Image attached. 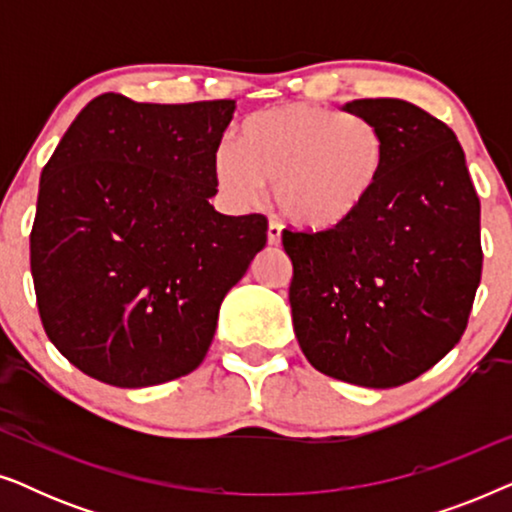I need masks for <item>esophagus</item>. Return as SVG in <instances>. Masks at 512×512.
I'll return each instance as SVG.
<instances>
[{
  "label": "esophagus",
  "instance_id": "obj_1",
  "mask_svg": "<svg viewBox=\"0 0 512 512\" xmlns=\"http://www.w3.org/2000/svg\"><path fill=\"white\" fill-rule=\"evenodd\" d=\"M268 242L270 244L282 242V226H279V223H275V221L268 223Z\"/></svg>",
  "mask_w": 512,
  "mask_h": 512
}]
</instances>
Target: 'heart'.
<instances>
[{
    "instance_id": "heart-1",
    "label": "heart",
    "mask_w": 512,
    "mask_h": 512,
    "mask_svg": "<svg viewBox=\"0 0 512 512\" xmlns=\"http://www.w3.org/2000/svg\"><path fill=\"white\" fill-rule=\"evenodd\" d=\"M384 167L387 139L375 121L300 102L249 116L242 142L223 139L212 160L216 184L233 205H254L272 184L282 216L314 233L352 221Z\"/></svg>"
}]
</instances>
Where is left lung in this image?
<instances>
[{
  "label": "left lung",
  "instance_id": "obj_1",
  "mask_svg": "<svg viewBox=\"0 0 512 512\" xmlns=\"http://www.w3.org/2000/svg\"><path fill=\"white\" fill-rule=\"evenodd\" d=\"M342 109L380 125L387 167L345 226L282 233L293 263V331L319 373L401 387L466 331L482 275L480 200L443 121L394 97Z\"/></svg>",
  "mask_w": 512,
  "mask_h": 512
}]
</instances>
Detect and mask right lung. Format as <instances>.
<instances>
[{
    "label": "right lung",
    "mask_w": 512,
    "mask_h": 512,
    "mask_svg": "<svg viewBox=\"0 0 512 512\" xmlns=\"http://www.w3.org/2000/svg\"><path fill=\"white\" fill-rule=\"evenodd\" d=\"M233 114L235 100L104 93L62 135L41 172L30 268L48 340L81 373L139 389L205 359L223 298L268 240L263 214L209 205Z\"/></svg>",
    "instance_id": "1"
}]
</instances>
